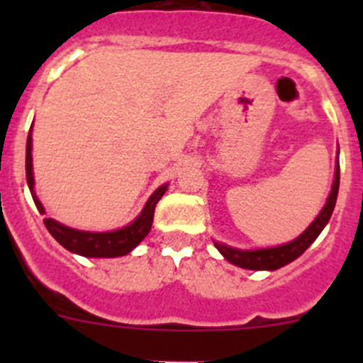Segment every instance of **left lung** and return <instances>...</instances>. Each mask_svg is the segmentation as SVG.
I'll return each instance as SVG.
<instances>
[{
	"mask_svg": "<svg viewBox=\"0 0 363 363\" xmlns=\"http://www.w3.org/2000/svg\"><path fill=\"white\" fill-rule=\"evenodd\" d=\"M339 179H340V172L337 164L334 184H332V191L330 195H328V200L327 203H325L323 211L318 214V218L311 223V226L302 233V235L296 237L294 242L284 244V246H279V247H270V250H256V251L233 250V247H228L225 246V244H219V242H214L216 247H218L219 252H221L230 263L242 267V269L276 270V269H281V267L288 265V263L294 262L295 258H298V256L302 255V252L306 251L314 240H316V237L320 235L321 230L325 228V225H327L328 219H330L332 212H334V207H335V200H337Z\"/></svg>",
	"mask_w": 363,
	"mask_h": 363,
	"instance_id": "obj_1",
	"label": "left lung"
}]
</instances>
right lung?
I'll use <instances>...</instances> for the list:
<instances>
[{
  "mask_svg": "<svg viewBox=\"0 0 363 363\" xmlns=\"http://www.w3.org/2000/svg\"><path fill=\"white\" fill-rule=\"evenodd\" d=\"M26 179H28V186L31 189L33 200H35L36 208L40 212L43 211L40 200L35 196L33 186H35V179H33V164H31V130H29L28 142H26ZM167 191V186H161L151 195V199L145 203L142 214L131 223L126 228L116 230V232H80V230L68 228V226L61 225V223L54 221V219L45 218L47 230L50 235L57 240L63 247L68 251L77 252V255L87 256V258H113V256H124L131 250L138 246L147 235L149 230L152 226V219H155V207Z\"/></svg>",
  "mask_w": 363,
  "mask_h": 363,
  "instance_id": "right-lung-1",
  "label": "right lung"
}]
</instances>
